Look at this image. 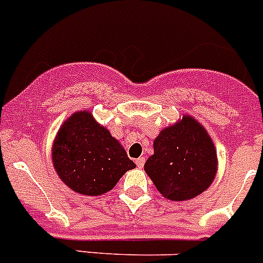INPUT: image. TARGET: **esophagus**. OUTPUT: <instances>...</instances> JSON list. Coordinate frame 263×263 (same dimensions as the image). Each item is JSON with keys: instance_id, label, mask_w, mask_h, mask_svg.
Here are the masks:
<instances>
[{"instance_id": "esophagus-1", "label": "esophagus", "mask_w": 263, "mask_h": 263, "mask_svg": "<svg viewBox=\"0 0 263 263\" xmlns=\"http://www.w3.org/2000/svg\"><path fill=\"white\" fill-rule=\"evenodd\" d=\"M136 164H137V167H138V168H142L143 164H145V158H143V157L137 158V159H136Z\"/></svg>"}]
</instances>
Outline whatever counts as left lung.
<instances>
[{"label":"left lung","mask_w":263,"mask_h":263,"mask_svg":"<svg viewBox=\"0 0 263 263\" xmlns=\"http://www.w3.org/2000/svg\"><path fill=\"white\" fill-rule=\"evenodd\" d=\"M145 171L164 197L190 200L205 191L215 179V145L200 122L183 116L154 139V154L146 160Z\"/></svg>","instance_id":"obj_1"}]
</instances>
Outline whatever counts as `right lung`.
I'll use <instances>...</instances> for the list:
<instances>
[{
    "label": "right lung",
    "instance_id": "add662e5",
    "mask_svg": "<svg viewBox=\"0 0 263 263\" xmlns=\"http://www.w3.org/2000/svg\"><path fill=\"white\" fill-rule=\"evenodd\" d=\"M57 174L72 191L100 196L110 191L136 163L89 110L75 111L58 132L52 146Z\"/></svg>",
    "mask_w": 263,
    "mask_h": 263
}]
</instances>
